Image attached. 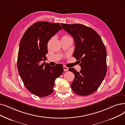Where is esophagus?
Instances as JSON below:
<instances>
[{
	"label": "esophagus",
	"instance_id": "34e87169",
	"mask_svg": "<svg viewBox=\"0 0 125 125\" xmlns=\"http://www.w3.org/2000/svg\"><path fill=\"white\" fill-rule=\"evenodd\" d=\"M63 69H64V70L65 72H67V71H68V68L67 67L65 66H63Z\"/></svg>",
	"mask_w": 125,
	"mask_h": 125
}]
</instances>
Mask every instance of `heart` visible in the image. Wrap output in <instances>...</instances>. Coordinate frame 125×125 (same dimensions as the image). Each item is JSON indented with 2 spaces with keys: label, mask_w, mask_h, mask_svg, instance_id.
<instances>
[{
  "label": "heart",
  "mask_w": 125,
  "mask_h": 125,
  "mask_svg": "<svg viewBox=\"0 0 125 125\" xmlns=\"http://www.w3.org/2000/svg\"><path fill=\"white\" fill-rule=\"evenodd\" d=\"M68 37H69V36H63V37L62 38H68Z\"/></svg>",
  "instance_id": "1"
}]
</instances>
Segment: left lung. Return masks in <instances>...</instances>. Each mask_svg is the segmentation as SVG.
I'll return each mask as SVG.
<instances>
[{"label": "left lung", "instance_id": "obj_1", "mask_svg": "<svg viewBox=\"0 0 125 125\" xmlns=\"http://www.w3.org/2000/svg\"><path fill=\"white\" fill-rule=\"evenodd\" d=\"M74 40L73 56L79 61L80 72L68 70L74 74L71 87L80 95H88L99 88L107 73V52L100 35L93 29L80 24L61 23Z\"/></svg>", "mask_w": 125, "mask_h": 125}]
</instances>
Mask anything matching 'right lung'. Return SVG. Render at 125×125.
<instances>
[{"mask_svg": "<svg viewBox=\"0 0 125 125\" xmlns=\"http://www.w3.org/2000/svg\"><path fill=\"white\" fill-rule=\"evenodd\" d=\"M58 23L40 21L27 29L21 39L17 67L22 82L31 94L45 97L53 91L55 80L63 73L61 64L51 66L47 59V43L60 30Z\"/></svg>", "mask_w": 125, "mask_h": 125, "instance_id": "obj_1", "label": "right lung"}]
</instances>
